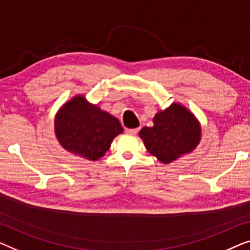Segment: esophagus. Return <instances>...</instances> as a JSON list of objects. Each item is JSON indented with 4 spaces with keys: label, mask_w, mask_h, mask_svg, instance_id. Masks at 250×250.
I'll return each instance as SVG.
<instances>
[{
    "label": "esophagus",
    "mask_w": 250,
    "mask_h": 250,
    "mask_svg": "<svg viewBox=\"0 0 250 250\" xmlns=\"http://www.w3.org/2000/svg\"><path fill=\"white\" fill-rule=\"evenodd\" d=\"M139 131L138 128H133V129H125V132L129 133V135H137V132Z\"/></svg>",
    "instance_id": "34e87169"
}]
</instances>
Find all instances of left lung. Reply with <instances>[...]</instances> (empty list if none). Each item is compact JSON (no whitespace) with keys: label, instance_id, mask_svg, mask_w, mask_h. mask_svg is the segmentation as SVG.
Segmentation results:
<instances>
[{"label":"left lung","instance_id":"left-lung-1","mask_svg":"<svg viewBox=\"0 0 250 250\" xmlns=\"http://www.w3.org/2000/svg\"><path fill=\"white\" fill-rule=\"evenodd\" d=\"M153 126L139 131L146 149L160 163L170 164L194 152L202 139V125L190 110L172 103L153 118Z\"/></svg>","mask_w":250,"mask_h":250}]
</instances>
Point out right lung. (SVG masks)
Segmentation results:
<instances>
[{"mask_svg": "<svg viewBox=\"0 0 250 250\" xmlns=\"http://www.w3.org/2000/svg\"><path fill=\"white\" fill-rule=\"evenodd\" d=\"M54 132L60 145L66 152L88 161L103 157L113 139L124 132L117 119L77 94L56 112Z\"/></svg>", "mask_w": 250, "mask_h": 250, "instance_id": "obj_1", "label": "right lung"}]
</instances>
